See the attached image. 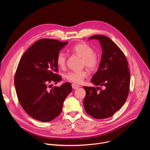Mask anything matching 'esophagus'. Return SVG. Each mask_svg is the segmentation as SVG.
Wrapping results in <instances>:
<instances>
[{"mask_svg": "<svg viewBox=\"0 0 150 150\" xmlns=\"http://www.w3.org/2000/svg\"><path fill=\"white\" fill-rule=\"evenodd\" d=\"M72 87L73 89L76 90V89L78 88L79 87H80V86H79V85H78L75 84V83H72Z\"/></svg>", "mask_w": 150, "mask_h": 150, "instance_id": "34e87169", "label": "esophagus"}]
</instances>
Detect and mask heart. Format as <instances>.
Listing matches in <instances>:
<instances>
[{"instance_id":"heart-1","label":"heart","mask_w":150,"mask_h":150,"mask_svg":"<svg viewBox=\"0 0 150 150\" xmlns=\"http://www.w3.org/2000/svg\"><path fill=\"white\" fill-rule=\"evenodd\" d=\"M71 50L82 58L83 65L88 68L94 69L98 67V58L94 53L93 49L90 46L85 43H78L74 45ZM66 60V54L63 52H60L56 57L57 66L60 68L65 67ZM88 74L87 70L83 69L79 71H70L66 74L65 77L69 81L75 83H81L83 79L88 76Z\"/></svg>"}]
</instances>
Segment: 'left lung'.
Instances as JSON below:
<instances>
[{"instance_id": "left-lung-1", "label": "left lung", "mask_w": 150, "mask_h": 150, "mask_svg": "<svg viewBox=\"0 0 150 150\" xmlns=\"http://www.w3.org/2000/svg\"><path fill=\"white\" fill-rule=\"evenodd\" d=\"M93 39L100 41L102 55L99 68L91 81L103 88L84 86L86 95L83 107L89 115L102 119L112 116L125 103L129 90L130 74L125 54L111 39L101 35L88 38Z\"/></svg>"}]
</instances>
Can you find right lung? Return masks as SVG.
<instances>
[{"instance_id": "add662e5", "label": "right lung", "mask_w": 150, "mask_h": 150, "mask_svg": "<svg viewBox=\"0 0 150 150\" xmlns=\"http://www.w3.org/2000/svg\"><path fill=\"white\" fill-rule=\"evenodd\" d=\"M68 43L42 38L36 41L23 55L18 65L14 83L19 102L32 118L47 122L62 112L63 104L72 91L69 82L49 89L51 82H59L56 57Z\"/></svg>"}]
</instances>
